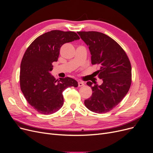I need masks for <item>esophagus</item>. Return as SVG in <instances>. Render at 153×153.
Here are the masks:
<instances>
[{"mask_svg":"<svg viewBox=\"0 0 153 153\" xmlns=\"http://www.w3.org/2000/svg\"><path fill=\"white\" fill-rule=\"evenodd\" d=\"M84 85V83L83 82H78V86L79 87H82Z\"/></svg>","mask_w":153,"mask_h":153,"instance_id":"obj_1","label":"esophagus"}]
</instances>
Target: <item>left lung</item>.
<instances>
[{
    "label": "left lung",
    "mask_w": 153,
    "mask_h": 153,
    "mask_svg": "<svg viewBox=\"0 0 153 153\" xmlns=\"http://www.w3.org/2000/svg\"><path fill=\"white\" fill-rule=\"evenodd\" d=\"M81 38L89 46L91 62L97 64V72L103 83L93 85L91 97L84 100L85 107L97 114L110 111L121 102L130 89L131 83V66L129 59L115 40L98 31H78Z\"/></svg>",
    "instance_id": "left-lung-1"
}]
</instances>
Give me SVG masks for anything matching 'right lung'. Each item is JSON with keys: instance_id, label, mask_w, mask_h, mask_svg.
Masks as SVG:
<instances>
[{"instance_id": "add662e5", "label": "right lung", "mask_w": 153, "mask_h": 153, "mask_svg": "<svg viewBox=\"0 0 153 153\" xmlns=\"http://www.w3.org/2000/svg\"><path fill=\"white\" fill-rule=\"evenodd\" d=\"M79 39L74 31L52 30L36 38L24 54L20 72L21 91L39 113L50 115L58 111L64 103L62 92L78 86L75 79L68 77L57 82L50 72L62 45Z\"/></svg>"}]
</instances>
